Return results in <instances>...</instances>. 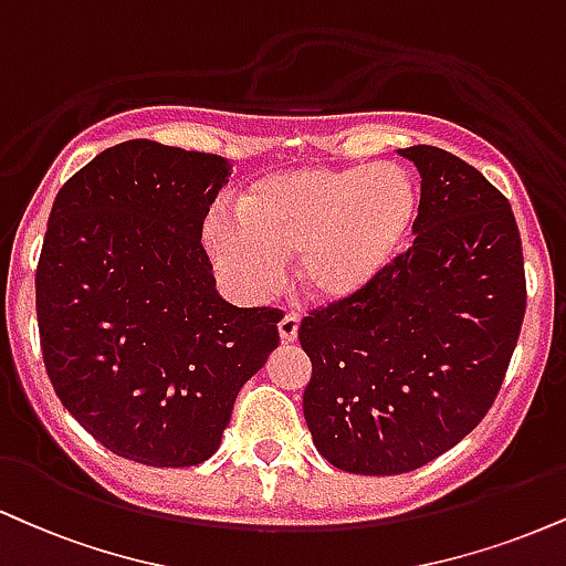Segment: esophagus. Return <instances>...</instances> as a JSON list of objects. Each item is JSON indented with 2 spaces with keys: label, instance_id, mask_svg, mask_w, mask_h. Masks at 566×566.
<instances>
[{
  "label": "esophagus",
  "instance_id": "esophagus-1",
  "mask_svg": "<svg viewBox=\"0 0 566 566\" xmlns=\"http://www.w3.org/2000/svg\"><path fill=\"white\" fill-rule=\"evenodd\" d=\"M297 329H301V322H297L295 313H287V316H284L282 322H279V339H282L284 345L295 343Z\"/></svg>",
  "mask_w": 566,
  "mask_h": 566
}]
</instances>
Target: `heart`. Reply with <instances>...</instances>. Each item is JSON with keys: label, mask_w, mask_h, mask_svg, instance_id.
<instances>
[{"label": "heart", "mask_w": 566, "mask_h": 566, "mask_svg": "<svg viewBox=\"0 0 566 566\" xmlns=\"http://www.w3.org/2000/svg\"><path fill=\"white\" fill-rule=\"evenodd\" d=\"M237 221L210 216L202 248L242 301L274 290L284 261L311 301L343 305L382 279L411 240L419 189L398 163L303 166L258 176L234 197Z\"/></svg>", "instance_id": "b5f03b06"}]
</instances>
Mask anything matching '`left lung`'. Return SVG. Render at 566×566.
<instances>
[{
  "mask_svg": "<svg viewBox=\"0 0 566 566\" xmlns=\"http://www.w3.org/2000/svg\"><path fill=\"white\" fill-rule=\"evenodd\" d=\"M421 176L413 244L301 337L316 451L350 474H403L451 451L501 390L524 318L522 242L499 189L440 147L398 149Z\"/></svg>",
  "mask_w": 566,
  "mask_h": 566,
  "instance_id": "8db88e82",
  "label": "left lung"
}]
</instances>
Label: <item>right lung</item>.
Returning <instances> with one entry per match:
<instances>
[{
    "label": "right lung",
    "instance_id": "add662e5",
    "mask_svg": "<svg viewBox=\"0 0 566 566\" xmlns=\"http://www.w3.org/2000/svg\"><path fill=\"white\" fill-rule=\"evenodd\" d=\"M231 163L132 139L54 197L36 269L50 382L84 430L147 467H197L279 348L276 311L216 290L202 221Z\"/></svg>",
    "mask_w": 566,
    "mask_h": 566
}]
</instances>
